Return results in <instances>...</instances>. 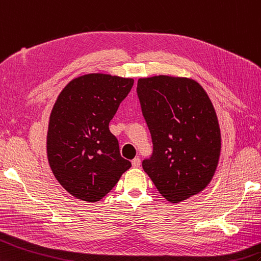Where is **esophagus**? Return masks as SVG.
<instances>
[{"instance_id": "obj_1", "label": "esophagus", "mask_w": 261, "mask_h": 261, "mask_svg": "<svg viewBox=\"0 0 261 261\" xmlns=\"http://www.w3.org/2000/svg\"><path fill=\"white\" fill-rule=\"evenodd\" d=\"M140 165H141V160L139 158H135L132 160V167L133 168H139V167H140Z\"/></svg>"}]
</instances>
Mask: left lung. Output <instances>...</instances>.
Wrapping results in <instances>:
<instances>
[{"label":"left lung","mask_w":261,"mask_h":261,"mask_svg":"<svg viewBox=\"0 0 261 261\" xmlns=\"http://www.w3.org/2000/svg\"><path fill=\"white\" fill-rule=\"evenodd\" d=\"M137 93L153 143L143 170L172 203L201 192L214 177L221 150L207 92L192 79L155 75L139 79Z\"/></svg>","instance_id":"obj_1"}]
</instances>
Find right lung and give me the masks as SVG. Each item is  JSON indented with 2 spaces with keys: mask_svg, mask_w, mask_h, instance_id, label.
Returning a JSON list of instances; mask_svg holds the SVG:
<instances>
[{
  "mask_svg": "<svg viewBox=\"0 0 261 261\" xmlns=\"http://www.w3.org/2000/svg\"><path fill=\"white\" fill-rule=\"evenodd\" d=\"M133 82L103 73L81 75L66 84L54 103L46 137L48 165L76 199L99 201L131 167L109 123Z\"/></svg>",
  "mask_w": 261,
  "mask_h": 261,
  "instance_id": "right-lung-1",
  "label": "right lung"
}]
</instances>
